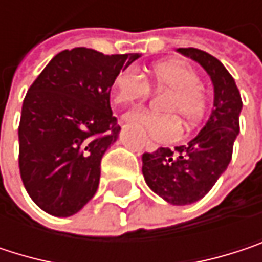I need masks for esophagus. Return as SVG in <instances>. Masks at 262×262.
I'll return each mask as SVG.
<instances>
[{
  "label": "esophagus",
  "mask_w": 262,
  "mask_h": 262,
  "mask_svg": "<svg viewBox=\"0 0 262 262\" xmlns=\"http://www.w3.org/2000/svg\"><path fill=\"white\" fill-rule=\"evenodd\" d=\"M124 120L127 121V118H126V115H124ZM144 147H145V150H148V151H155V150L158 148V145H156V144H153V142H150V141H147V142H144Z\"/></svg>",
  "instance_id": "esophagus-1"
}]
</instances>
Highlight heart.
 Segmentation results:
<instances>
[{
	"label": "heart",
	"instance_id": "b5f03b06",
	"mask_svg": "<svg viewBox=\"0 0 262 262\" xmlns=\"http://www.w3.org/2000/svg\"><path fill=\"white\" fill-rule=\"evenodd\" d=\"M151 81L156 89L170 92L162 104V112L167 115L132 111L126 114V118L151 139L171 142L181 136V121L186 127H192L203 118L206 112V94L200 86L199 73L178 60L158 63L151 70ZM148 94V83L132 68L121 70L114 79V95L118 103H138L145 100Z\"/></svg>",
	"mask_w": 262,
	"mask_h": 262
}]
</instances>
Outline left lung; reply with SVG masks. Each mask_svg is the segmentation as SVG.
<instances>
[{
    "label": "left lung",
    "instance_id": "1",
    "mask_svg": "<svg viewBox=\"0 0 262 262\" xmlns=\"http://www.w3.org/2000/svg\"><path fill=\"white\" fill-rule=\"evenodd\" d=\"M178 51L208 73L214 86V109L188 144L144 153L142 174L148 188L167 203L183 206L203 199L226 171L239 133L243 101L235 80L219 59L197 48Z\"/></svg>",
    "mask_w": 262,
    "mask_h": 262
}]
</instances>
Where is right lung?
Instances as JSON below:
<instances>
[{"label": "right lung", "mask_w": 262, "mask_h": 262, "mask_svg": "<svg viewBox=\"0 0 262 262\" xmlns=\"http://www.w3.org/2000/svg\"><path fill=\"white\" fill-rule=\"evenodd\" d=\"M139 57L65 50L30 86L18 129L19 171L47 214L71 217L97 192L101 158L121 130L109 101L114 79Z\"/></svg>", "instance_id": "1"}]
</instances>
